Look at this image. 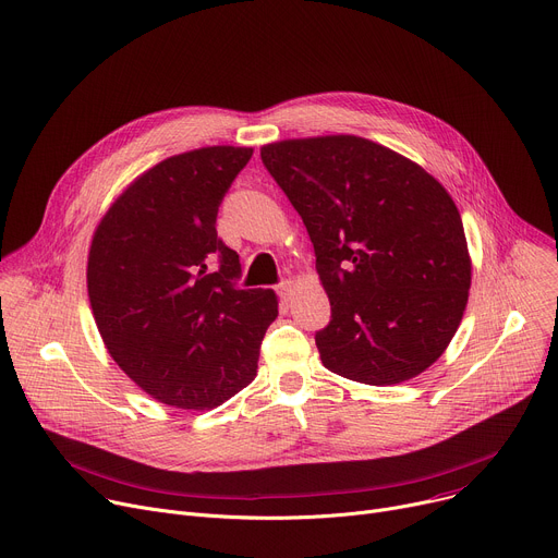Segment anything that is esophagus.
Masks as SVG:
<instances>
[{
	"label": "esophagus",
	"instance_id": "obj_1",
	"mask_svg": "<svg viewBox=\"0 0 558 558\" xmlns=\"http://www.w3.org/2000/svg\"><path fill=\"white\" fill-rule=\"evenodd\" d=\"M293 289H295V284H293L291 280H284V282H280V284H278V295H280L282 301H291Z\"/></svg>",
	"mask_w": 558,
	"mask_h": 558
}]
</instances>
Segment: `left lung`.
Segmentation results:
<instances>
[{"mask_svg":"<svg viewBox=\"0 0 558 558\" xmlns=\"http://www.w3.org/2000/svg\"><path fill=\"white\" fill-rule=\"evenodd\" d=\"M303 217L331 320L316 331L331 373L367 386L417 377L449 348L471 287L462 217L444 185L352 134L259 150Z\"/></svg>","mask_w":558,"mask_h":558,"instance_id":"8db88e82","label":"left lung"}]
</instances>
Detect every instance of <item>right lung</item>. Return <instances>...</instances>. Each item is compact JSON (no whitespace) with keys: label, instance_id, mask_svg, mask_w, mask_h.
<instances>
[{"label":"right lung","instance_id":"obj_1","mask_svg":"<svg viewBox=\"0 0 558 558\" xmlns=\"http://www.w3.org/2000/svg\"><path fill=\"white\" fill-rule=\"evenodd\" d=\"M253 147L213 145L136 177L96 227L87 291L107 352L150 397L210 411L257 375L274 289H240L217 210Z\"/></svg>","mask_w":558,"mask_h":558}]
</instances>
